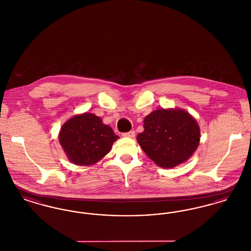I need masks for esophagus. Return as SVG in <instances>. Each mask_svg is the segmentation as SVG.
<instances>
[{"instance_id":"esophagus-1","label":"esophagus","mask_w":251,"mask_h":251,"mask_svg":"<svg viewBox=\"0 0 251 251\" xmlns=\"http://www.w3.org/2000/svg\"><path fill=\"white\" fill-rule=\"evenodd\" d=\"M123 137H128V138H133L135 136V132L133 131H128V132H123L122 133Z\"/></svg>"}]
</instances>
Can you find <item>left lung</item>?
Returning <instances> with one entry per match:
<instances>
[{
    "label": "left lung",
    "instance_id": "8db88e82",
    "mask_svg": "<svg viewBox=\"0 0 251 251\" xmlns=\"http://www.w3.org/2000/svg\"><path fill=\"white\" fill-rule=\"evenodd\" d=\"M201 140L199 124L182 109H158L144 120L137 142L157 166L172 168L187 161Z\"/></svg>",
    "mask_w": 251,
    "mask_h": 251
}]
</instances>
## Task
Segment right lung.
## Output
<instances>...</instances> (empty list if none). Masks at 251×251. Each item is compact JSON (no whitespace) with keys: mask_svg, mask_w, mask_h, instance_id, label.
I'll use <instances>...</instances> for the list:
<instances>
[{"mask_svg":"<svg viewBox=\"0 0 251 251\" xmlns=\"http://www.w3.org/2000/svg\"><path fill=\"white\" fill-rule=\"evenodd\" d=\"M119 138L112 128L91 113L77 115L66 121L59 132V142L69 160L78 166H90L110 151Z\"/></svg>","mask_w":251,"mask_h":251,"instance_id":"1","label":"right lung"}]
</instances>
